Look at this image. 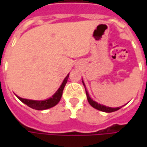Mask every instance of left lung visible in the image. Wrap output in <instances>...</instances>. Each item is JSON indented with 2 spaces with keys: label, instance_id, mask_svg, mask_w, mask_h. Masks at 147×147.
Returning a JSON list of instances; mask_svg holds the SVG:
<instances>
[{
  "label": "left lung",
  "instance_id": "1",
  "mask_svg": "<svg viewBox=\"0 0 147 147\" xmlns=\"http://www.w3.org/2000/svg\"><path fill=\"white\" fill-rule=\"evenodd\" d=\"M83 86H84V87H86V86H85V84H84V83H83ZM85 90H86V88H85ZM86 97H87L88 102L90 103V105H91L92 107H94V109H98V110L102 111V112H105V113H112V112H115V111L120 109L119 107H117V108L106 107V106H105V105H100V104L97 103V102H94V101H93L92 99L90 98V97L89 96V94H88L87 91H86Z\"/></svg>",
  "mask_w": 147,
  "mask_h": 147
}]
</instances>
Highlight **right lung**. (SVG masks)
Masks as SVG:
<instances>
[{
	"instance_id": "add662e5",
	"label": "right lung",
	"mask_w": 147,
	"mask_h": 147,
	"mask_svg": "<svg viewBox=\"0 0 147 147\" xmlns=\"http://www.w3.org/2000/svg\"><path fill=\"white\" fill-rule=\"evenodd\" d=\"M68 76L65 77V79L63 81V83L60 86V88L58 89L57 92L55 93L53 96L50 98L45 100V101H34V100H28V99H24L22 98L18 97V98L20 100L21 102H24V104H26L27 106H29L30 108L34 109H37V110H44V109H47L52 108L57 104L58 102H60L61 98V96L63 94V90H64V86L66 85L67 82V79H68Z\"/></svg>"
}]
</instances>
